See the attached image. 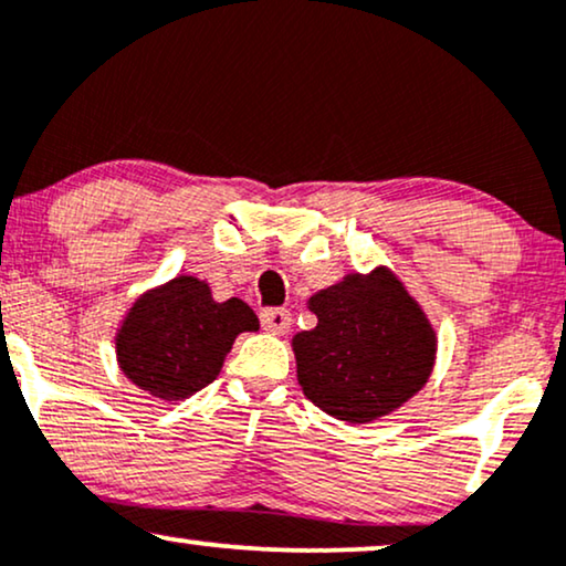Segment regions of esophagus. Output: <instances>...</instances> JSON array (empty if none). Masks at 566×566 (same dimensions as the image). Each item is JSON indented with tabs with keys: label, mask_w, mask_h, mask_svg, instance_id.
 <instances>
[{
	"label": "esophagus",
	"mask_w": 566,
	"mask_h": 566,
	"mask_svg": "<svg viewBox=\"0 0 566 566\" xmlns=\"http://www.w3.org/2000/svg\"><path fill=\"white\" fill-rule=\"evenodd\" d=\"M261 326L263 331H269V334H287L292 328V315L290 311H282V307H269V311L261 313Z\"/></svg>",
	"instance_id": "obj_1"
}]
</instances>
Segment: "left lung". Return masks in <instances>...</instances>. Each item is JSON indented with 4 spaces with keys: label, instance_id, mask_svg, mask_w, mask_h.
<instances>
[{
    "label": "left lung",
    "instance_id": "8db88e82",
    "mask_svg": "<svg viewBox=\"0 0 566 566\" xmlns=\"http://www.w3.org/2000/svg\"><path fill=\"white\" fill-rule=\"evenodd\" d=\"M315 328L292 336L297 380L321 411L370 424L419 394L432 375L437 334L388 266L352 271L307 300Z\"/></svg>",
    "mask_w": 566,
    "mask_h": 566
}]
</instances>
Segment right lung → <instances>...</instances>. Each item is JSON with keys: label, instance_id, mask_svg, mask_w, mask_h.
<instances>
[{"label": "right lung", "instance_id": "add662e5", "mask_svg": "<svg viewBox=\"0 0 566 566\" xmlns=\"http://www.w3.org/2000/svg\"><path fill=\"white\" fill-rule=\"evenodd\" d=\"M259 318L240 297L217 303L205 279L178 274L134 300L116 328V361L157 401H184L209 386Z\"/></svg>", "mask_w": 566, "mask_h": 566}]
</instances>
